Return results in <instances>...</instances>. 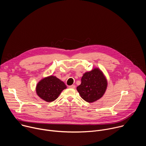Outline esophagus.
Masks as SVG:
<instances>
[{"label": "esophagus", "instance_id": "1", "mask_svg": "<svg viewBox=\"0 0 146 146\" xmlns=\"http://www.w3.org/2000/svg\"><path fill=\"white\" fill-rule=\"evenodd\" d=\"M69 88H75L76 86L74 85H72V86H69Z\"/></svg>", "mask_w": 146, "mask_h": 146}]
</instances>
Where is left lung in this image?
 Wrapping results in <instances>:
<instances>
[{
    "label": "left lung",
    "mask_w": 146,
    "mask_h": 146,
    "mask_svg": "<svg viewBox=\"0 0 146 146\" xmlns=\"http://www.w3.org/2000/svg\"><path fill=\"white\" fill-rule=\"evenodd\" d=\"M108 82L102 71L95 68L86 72L81 78V83L77 87L81 97L91 103L101 98L107 88Z\"/></svg>",
    "instance_id": "8db88e82"
}]
</instances>
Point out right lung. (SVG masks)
I'll return each mask as SVG.
<instances>
[{"label": "right lung", "mask_w": 146, "mask_h": 146, "mask_svg": "<svg viewBox=\"0 0 146 146\" xmlns=\"http://www.w3.org/2000/svg\"><path fill=\"white\" fill-rule=\"evenodd\" d=\"M66 88L65 83L56 78L50 76L40 80L36 86V93L43 100L51 102L58 98L61 92Z\"/></svg>", "instance_id": "add662e5"}]
</instances>
